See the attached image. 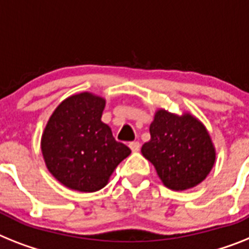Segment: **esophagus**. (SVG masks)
<instances>
[{"instance_id":"esophagus-1","label":"esophagus","mask_w":249,"mask_h":249,"mask_svg":"<svg viewBox=\"0 0 249 249\" xmlns=\"http://www.w3.org/2000/svg\"><path fill=\"white\" fill-rule=\"evenodd\" d=\"M129 149L132 150L133 153H137L140 150V142L139 141H132V142H129Z\"/></svg>"}]
</instances>
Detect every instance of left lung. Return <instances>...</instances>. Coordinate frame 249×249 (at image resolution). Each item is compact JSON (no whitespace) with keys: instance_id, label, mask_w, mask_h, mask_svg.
<instances>
[{"instance_id":"1","label":"left lung","mask_w":249,"mask_h":249,"mask_svg":"<svg viewBox=\"0 0 249 249\" xmlns=\"http://www.w3.org/2000/svg\"><path fill=\"white\" fill-rule=\"evenodd\" d=\"M151 139L141 153L168 188L183 191L201 183L215 163V149L205 126L191 114L160 109L150 124Z\"/></svg>"}]
</instances>
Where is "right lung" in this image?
Wrapping results in <instances>:
<instances>
[{"instance_id": "add662e5", "label": "right lung", "mask_w": 249, "mask_h": 249, "mask_svg": "<svg viewBox=\"0 0 249 249\" xmlns=\"http://www.w3.org/2000/svg\"><path fill=\"white\" fill-rule=\"evenodd\" d=\"M106 100L90 92L70 96L59 104L42 136L47 168L63 186L94 192L108 183L117 165L131 154L102 122Z\"/></svg>"}]
</instances>
